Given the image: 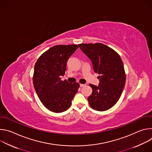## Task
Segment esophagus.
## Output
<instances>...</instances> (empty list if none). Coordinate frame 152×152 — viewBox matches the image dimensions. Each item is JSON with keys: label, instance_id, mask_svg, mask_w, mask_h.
<instances>
[{"label": "esophagus", "instance_id": "esophagus-1", "mask_svg": "<svg viewBox=\"0 0 152 152\" xmlns=\"http://www.w3.org/2000/svg\"><path fill=\"white\" fill-rule=\"evenodd\" d=\"M85 86V84L80 83V87H83V86Z\"/></svg>", "mask_w": 152, "mask_h": 152}]
</instances>
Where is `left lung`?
<instances>
[{
    "instance_id": "8db88e82",
    "label": "left lung",
    "mask_w": 152,
    "mask_h": 152,
    "mask_svg": "<svg viewBox=\"0 0 152 152\" xmlns=\"http://www.w3.org/2000/svg\"><path fill=\"white\" fill-rule=\"evenodd\" d=\"M81 50L93 63L98 76L99 86L89 85L93 89L88 97L93 110L104 111L114 106L119 100L126 82L123 61L117 52L102 43L79 44Z\"/></svg>"
}]
</instances>
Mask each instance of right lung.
I'll use <instances>...</instances> for the list:
<instances>
[{
    "mask_svg": "<svg viewBox=\"0 0 152 152\" xmlns=\"http://www.w3.org/2000/svg\"><path fill=\"white\" fill-rule=\"evenodd\" d=\"M76 45L55 46L37 59L33 85L39 99L48 110L56 113L67 111L77 92L79 83L62 80L67 62L78 48Z\"/></svg>",
    "mask_w": 152,
    "mask_h": 152,
    "instance_id": "1",
    "label": "right lung"
}]
</instances>
